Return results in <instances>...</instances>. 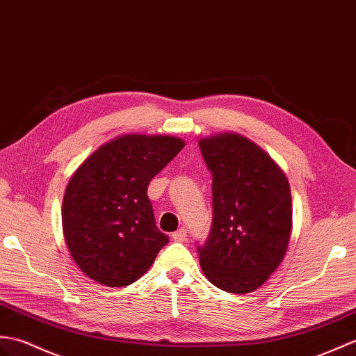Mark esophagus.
I'll list each match as a JSON object with an SVG mask.
<instances>
[{"instance_id": "obj_1", "label": "esophagus", "mask_w": 356, "mask_h": 356, "mask_svg": "<svg viewBox=\"0 0 356 356\" xmlns=\"http://www.w3.org/2000/svg\"><path fill=\"white\" fill-rule=\"evenodd\" d=\"M171 238L175 239V241H177V243L185 241V239H186V230L185 229H179V230H176L175 234L171 235Z\"/></svg>"}]
</instances>
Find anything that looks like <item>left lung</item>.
I'll return each instance as SVG.
<instances>
[{"label": "left lung", "mask_w": 356, "mask_h": 356, "mask_svg": "<svg viewBox=\"0 0 356 356\" xmlns=\"http://www.w3.org/2000/svg\"><path fill=\"white\" fill-rule=\"evenodd\" d=\"M212 172V229L198 247L200 266L222 291L247 294L280 266L293 229L284 170L253 140L222 131L198 140Z\"/></svg>", "instance_id": "left-lung-1"}]
</instances>
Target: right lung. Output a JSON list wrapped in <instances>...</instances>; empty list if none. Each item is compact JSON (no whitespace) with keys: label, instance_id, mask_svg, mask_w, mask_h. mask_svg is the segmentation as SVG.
<instances>
[{"label":"right lung","instance_id":"1","mask_svg":"<svg viewBox=\"0 0 356 356\" xmlns=\"http://www.w3.org/2000/svg\"><path fill=\"white\" fill-rule=\"evenodd\" d=\"M184 145L170 135H121L74 171L62 226L72 259L88 277L120 288L152 267L168 236L156 227L147 186Z\"/></svg>","mask_w":356,"mask_h":356}]
</instances>
